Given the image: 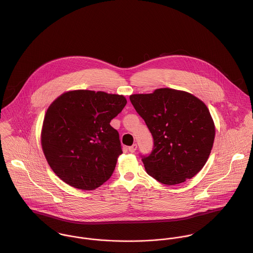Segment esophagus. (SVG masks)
Instances as JSON below:
<instances>
[{"instance_id": "1", "label": "esophagus", "mask_w": 253, "mask_h": 253, "mask_svg": "<svg viewBox=\"0 0 253 253\" xmlns=\"http://www.w3.org/2000/svg\"><path fill=\"white\" fill-rule=\"evenodd\" d=\"M136 148H137V145H136V144H133V145H132V146H130L128 149H129V151H130V152H132V153H133V152H135V151H136Z\"/></svg>"}]
</instances>
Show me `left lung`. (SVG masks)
<instances>
[{
  "mask_svg": "<svg viewBox=\"0 0 253 253\" xmlns=\"http://www.w3.org/2000/svg\"><path fill=\"white\" fill-rule=\"evenodd\" d=\"M130 101L153 136V150L141 156L146 172L169 186L197 174L211 153L215 132L206 105L172 88L133 94Z\"/></svg>",
  "mask_w": 253,
  "mask_h": 253,
  "instance_id": "8db88e82",
  "label": "left lung"
}]
</instances>
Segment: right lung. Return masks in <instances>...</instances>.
Returning <instances> with one entry per match:
<instances>
[{
	"instance_id": "1",
	"label": "right lung",
	"mask_w": 253,
	"mask_h": 253,
	"mask_svg": "<svg viewBox=\"0 0 253 253\" xmlns=\"http://www.w3.org/2000/svg\"><path fill=\"white\" fill-rule=\"evenodd\" d=\"M126 103L123 95L81 89L65 92L50 105L41 145L62 181L92 191L110 179L122 154L119 134L110 122Z\"/></svg>"
}]
</instances>
